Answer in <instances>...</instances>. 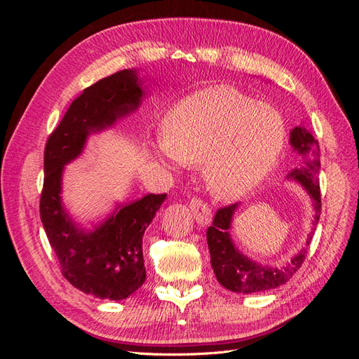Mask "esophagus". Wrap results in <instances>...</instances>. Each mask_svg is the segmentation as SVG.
<instances>
[{
	"label": "esophagus",
	"mask_w": 359,
	"mask_h": 359,
	"mask_svg": "<svg viewBox=\"0 0 359 359\" xmlns=\"http://www.w3.org/2000/svg\"><path fill=\"white\" fill-rule=\"evenodd\" d=\"M190 208H191V212L194 215V220H196L198 224L206 226V224H210L212 222L211 208L203 201H201L198 198H193L190 201Z\"/></svg>",
	"instance_id": "34e87169"
}]
</instances>
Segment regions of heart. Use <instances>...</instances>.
Segmentation results:
<instances>
[{"label":"heart","mask_w":359,"mask_h":359,"mask_svg":"<svg viewBox=\"0 0 359 359\" xmlns=\"http://www.w3.org/2000/svg\"><path fill=\"white\" fill-rule=\"evenodd\" d=\"M285 137V119L273 106L220 85L173 107L151 156L172 168L202 163L203 180L215 196L240 199L268 177Z\"/></svg>","instance_id":"heart-1"}]
</instances>
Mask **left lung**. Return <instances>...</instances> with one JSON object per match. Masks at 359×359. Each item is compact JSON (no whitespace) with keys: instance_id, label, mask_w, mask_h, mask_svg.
I'll return each instance as SVG.
<instances>
[{"instance_id":"left-lung-1","label":"left lung","mask_w":359,"mask_h":359,"mask_svg":"<svg viewBox=\"0 0 359 359\" xmlns=\"http://www.w3.org/2000/svg\"><path fill=\"white\" fill-rule=\"evenodd\" d=\"M289 142L292 149L299 156V163L287 173L286 180L298 182L311 198V226L314 231L319 223L322 208L319 187V144L304 126H297L290 130ZM238 206L240 205L233 203L217 211L212 226L206 231V243H208L211 265L217 280L223 287L236 293L265 292L285 285L302 265L313 232L307 238L306 247L293 255L283 266L262 265L245 256L232 240L231 229Z\"/></svg>"}]
</instances>
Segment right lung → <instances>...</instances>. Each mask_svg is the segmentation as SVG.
<instances>
[{
	"label": "right lung",
	"instance_id": "obj_1",
	"mask_svg": "<svg viewBox=\"0 0 359 359\" xmlns=\"http://www.w3.org/2000/svg\"><path fill=\"white\" fill-rule=\"evenodd\" d=\"M136 69L116 72L85 88L49 136L40 219L62 276L100 299L121 301L144 285L142 238L166 194H147L116 208L93 229L78 224L62 202L64 169L78 158L91 135L104 132L139 109L147 97Z\"/></svg>",
	"mask_w": 359,
	"mask_h": 359
}]
</instances>
